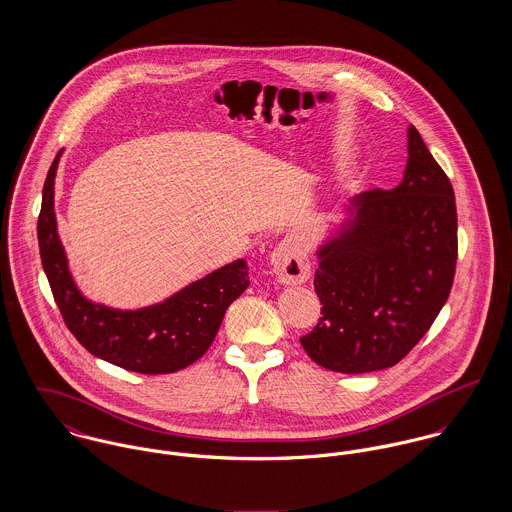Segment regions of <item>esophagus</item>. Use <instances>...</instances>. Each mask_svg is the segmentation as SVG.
<instances>
[{"mask_svg":"<svg viewBox=\"0 0 512 512\" xmlns=\"http://www.w3.org/2000/svg\"><path fill=\"white\" fill-rule=\"evenodd\" d=\"M270 264L274 276L282 284H303L311 274V266L303 248L292 238L282 240L274 248V252L270 254Z\"/></svg>","mask_w":512,"mask_h":512,"instance_id":"1","label":"esophagus"}]
</instances>
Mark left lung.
Returning a JSON list of instances; mask_svg holds the SVG:
<instances>
[{"mask_svg":"<svg viewBox=\"0 0 512 512\" xmlns=\"http://www.w3.org/2000/svg\"><path fill=\"white\" fill-rule=\"evenodd\" d=\"M317 258L323 315L299 339L311 361L343 374L382 370L428 333L455 276L457 213L453 187L414 126L400 185L353 197Z\"/></svg>","mask_w":512,"mask_h":512,"instance_id":"left-lung-1","label":"left lung"}]
</instances>
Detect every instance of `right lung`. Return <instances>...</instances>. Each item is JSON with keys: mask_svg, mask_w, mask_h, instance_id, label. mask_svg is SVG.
<instances>
[{"mask_svg": "<svg viewBox=\"0 0 512 512\" xmlns=\"http://www.w3.org/2000/svg\"><path fill=\"white\" fill-rule=\"evenodd\" d=\"M61 155L63 149L45 179L37 236L43 270L67 327L88 353L132 372L167 374L193 365L215 341L228 305L250 286L246 260L238 258L140 309L90 301L74 284L57 232L55 177Z\"/></svg>", "mask_w": 512, "mask_h": 512, "instance_id": "1", "label": "right lung"}]
</instances>
